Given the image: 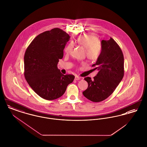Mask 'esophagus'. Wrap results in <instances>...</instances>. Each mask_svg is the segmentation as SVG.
<instances>
[{
	"instance_id": "34e87169",
	"label": "esophagus",
	"mask_w": 147,
	"mask_h": 147,
	"mask_svg": "<svg viewBox=\"0 0 147 147\" xmlns=\"http://www.w3.org/2000/svg\"><path fill=\"white\" fill-rule=\"evenodd\" d=\"M81 79V78L80 77H78V76H76L75 77V80H80Z\"/></svg>"
}]
</instances>
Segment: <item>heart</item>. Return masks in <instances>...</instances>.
<instances>
[{"label": "heart", "mask_w": 147, "mask_h": 147, "mask_svg": "<svg viewBox=\"0 0 147 147\" xmlns=\"http://www.w3.org/2000/svg\"><path fill=\"white\" fill-rule=\"evenodd\" d=\"M76 42L85 49L86 56L91 61L98 59L101 54L102 47L96 35L93 34L81 35L77 38ZM73 47V44L70 43L65 47L64 51L66 53H69Z\"/></svg>", "instance_id": "b5f03b06"}]
</instances>
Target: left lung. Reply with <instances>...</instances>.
Returning a JSON list of instances; mask_svg holds the SVG:
<instances>
[{
	"mask_svg": "<svg viewBox=\"0 0 147 147\" xmlns=\"http://www.w3.org/2000/svg\"><path fill=\"white\" fill-rule=\"evenodd\" d=\"M102 50L96 62L92 65L98 69L92 80L85 77L88 88L83 92L85 98L92 102H101L110 96L124 76V57L119 45L110 37L101 41Z\"/></svg>",
	"mask_w": 147,
	"mask_h": 147,
	"instance_id": "1",
	"label": "left lung"
}]
</instances>
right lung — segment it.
<instances>
[{
    "label": "right lung",
    "instance_id": "obj_1",
    "mask_svg": "<svg viewBox=\"0 0 147 147\" xmlns=\"http://www.w3.org/2000/svg\"><path fill=\"white\" fill-rule=\"evenodd\" d=\"M70 36L55 28L37 36L24 55V76L30 86L41 98L52 100L62 96L75 77L63 74L57 67Z\"/></svg>",
    "mask_w": 147,
    "mask_h": 147
}]
</instances>
